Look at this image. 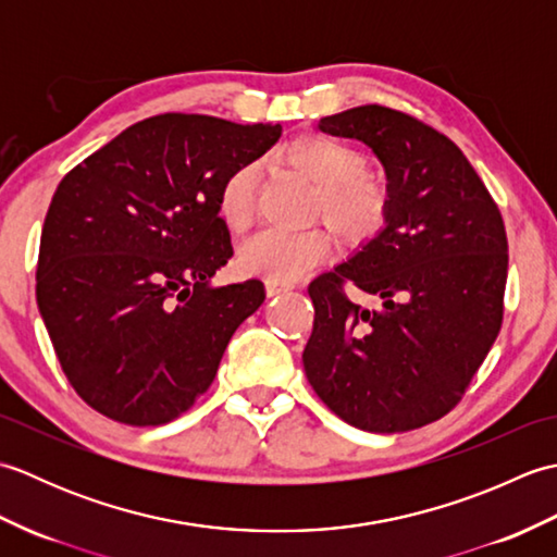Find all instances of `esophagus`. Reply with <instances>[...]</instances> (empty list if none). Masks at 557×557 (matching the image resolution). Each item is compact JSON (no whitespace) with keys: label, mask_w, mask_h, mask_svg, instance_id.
<instances>
[{"label":"esophagus","mask_w":557,"mask_h":557,"mask_svg":"<svg viewBox=\"0 0 557 557\" xmlns=\"http://www.w3.org/2000/svg\"><path fill=\"white\" fill-rule=\"evenodd\" d=\"M265 289H268V297H277V294L292 289V285H282V282H272V280H268V282H265Z\"/></svg>","instance_id":"obj_1"}]
</instances>
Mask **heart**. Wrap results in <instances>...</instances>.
Returning a JSON list of instances; mask_svg holds the SVG:
<instances>
[{"mask_svg": "<svg viewBox=\"0 0 557 557\" xmlns=\"http://www.w3.org/2000/svg\"><path fill=\"white\" fill-rule=\"evenodd\" d=\"M282 162L313 184L311 218L325 220L347 248H363L381 236L389 222V188L366 172V158L327 136H301L282 150ZM256 164L244 162L224 176L218 188V215L224 227L244 232L256 212ZM333 248L326 227L304 232L263 230L239 248V268L272 282H292L321 265Z\"/></svg>", "mask_w": 557, "mask_h": 557, "instance_id": "heart-1", "label": "heart"}]
</instances>
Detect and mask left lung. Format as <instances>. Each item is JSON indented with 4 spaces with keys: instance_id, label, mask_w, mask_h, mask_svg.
Wrapping results in <instances>:
<instances>
[{
    "instance_id": "8db88e82",
    "label": "left lung",
    "mask_w": 557,
    "mask_h": 557,
    "mask_svg": "<svg viewBox=\"0 0 557 557\" xmlns=\"http://www.w3.org/2000/svg\"><path fill=\"white\" fill-rule=\"evenodd\" d=\"M318 126L373 148L393 210L373 244L309 285L315 315L306 377L354 429H421L459 405L500 333L503 215L465 152L417 116L363 104ZM347 286L384 306L361 310Z\"/></svg>"
}]
</instances>
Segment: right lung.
Returning <instances> with one entry per match:
<instances>
[{
    "label": "right lung",
    "mask_w": 557,
    "mask_h": 557,
    "mask_svg": "<svg viewBox=\"0 0 557 557\" xmlns=\"http://www.w3.org/2000/svg\"><path fill=\"white\" fill-rule=\"evenodd\" d=\"M282 126L168 112L76 164L42 224L35 294L69 385L102 417L162 425L215 381L260 280L208 287L234 256L218 215L224 176Z\"/></svg>",
    "instance_id": "1"
}]
</instances>
